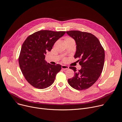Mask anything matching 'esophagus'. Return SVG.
<instances>
[{"label":"esophagus","instance_id":"34e87169","mask_svg":"<svg viewBox=\"0 0 122 122\" xmlns=\"http://www.w3.org/2000/svg\"><path fill=\"white\" fill-rule=\"evenodd\" d=\"M62 69L63 70H64V71L65 70H67L69 69V67H68V66H66V65H62Z\"/></svg>","mask_w":122,"mask_h":122}]
</instances>
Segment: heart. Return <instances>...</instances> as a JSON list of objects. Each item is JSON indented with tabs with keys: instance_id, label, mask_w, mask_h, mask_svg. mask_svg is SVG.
<instances>
[{
	"instance_id": "heart-1",
	"label": "heart",
	"mask_w": 122,
	"mask_h": 122,
	"mask_svg": "<svg viewBox=\"0 0 122 122\" xmlns=\"http://www.w3.org/2000/svg\"><path fill=\"white\" fill-rule=\"evenodd\" d=\"M68 40H73V39L72 38L70 37L67 36V37H66L65 38V41H68ZM63 61H66V58H64V59H63Z\"/></svg>"
}]
</instances>
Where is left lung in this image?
Listing matches in <instances>:
<instances>
[{"label": "left lung", "mask_w": 122, "mask_h": 122, "mask_svg": "<svg viewBox=\"0 0 122 122\" xmlns=\"http://www.w3.org/2000/svg\"><path fill=\"white\" fill-rule=\"evenodd\" d=\"M67 34L76 44L75 58H78L81 69L71 66L74 76L68 79L69 85L74 89L84 90L92 86L100 76L104 65L105 51L98 39L93 35L79 30H70Z\"/></svg>", "instance_id": "obj_1"}]
</instances>
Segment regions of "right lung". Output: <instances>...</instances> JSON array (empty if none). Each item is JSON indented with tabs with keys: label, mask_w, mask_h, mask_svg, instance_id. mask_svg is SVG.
Listing matches in <instances>:
<instances>
[{
	"label": "right lung",
	"mask_w": 122,
	"mask_h": 122,
	"mask_svg": "<svg viewBox=\"0 0 122 122\" xmlns=\"http://www.w3.org/2000/svg\"><path fill=\"white\" fill-rule=\"evenodd\" d=\"M65 32L39 30L29 36L23 43L18 58L19 64L25 78L32 86L44 89L53 83L61 66L47 63L45 60V55Z\"/></svg>",
	"instance_id": "add662e5"
}]
</instances>
